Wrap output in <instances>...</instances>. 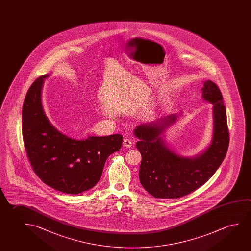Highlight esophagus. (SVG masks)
<instances>
[{
  "instance_id": "esophagus-1",
  "label": "esophagus",
  "mask_w": 251,
  "mask_h": 251,
  "mask_svg": "<svg viewBox=\"0 0 251 251\" xmlns=\"http://www.w3.org/2000/svg\"><path fill=\"white\" fill-rule=\"evenodd\" d=\"M123 144H124V146L125 147V148L129 149V148H131L132 146L131 140L124 139V143H123Z\"/></svg>"
}]
</instances>
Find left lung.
I'll return each mask as SVG.
<instances>
[{
	"label": "left lung",
	"mask_w": 251,
	"mask_h": 251,
	"mask_svg": "<svg viewBox=\"0 0 251 251\" xmlns=\"http://www.w3.org/2000/svg\"><path fill=\"white\" fill-rule=\"evenodd\" d=\"M201 90L202 98L213 104L214 129L211 143L200 154L184 157L167 146L163 132L177 121V115L141 124L134 130L142 154L140 181L154 197L172 199L192 193L210 179L225 158L229 134L222 93L211 81H205Z\"/></svg>",
	"instance_id": "1"
}]
</instances>
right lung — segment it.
<instances>
[{"label": "right lung", "instance_id": "obj_1", "mask_svg": "<svg viewBox=\"0 0 251 251\" xmlns=\"http://www.w3.org/2000/svg\"><path fill=\"white\" fill-rule=\"evenodd\" d=\"M36 79L24 99L22 128L24 147L35 174L63 193L77 195L100 180L105 162L120 151L123 135L89 136L76 140L62 134L48 119L42 104L43 80Z\"/></svg>", "mask_w": 251, "mask_h": 251}]
</instances>
